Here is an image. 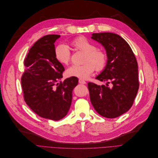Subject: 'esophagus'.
<instances>
[{"label":"esophagus","instance_id":"esophagus-1","mask_svg":"<svg viewBox=\"0 0 158 158\" xmlns=\"http://www.w3.org/2000/svg\"><path fill=\"white\" fill-rule=\"evenodd\" d=\"M78 81H79L80 84H86V81L83 80H81V79H79Z\"/></svg>","mask_w":158,"mask_h":158}]
</instances>
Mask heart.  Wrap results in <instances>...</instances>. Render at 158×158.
Segmentation results:
<instances>
[{
    "label": "heart",
    "mask_w": 158,
    "mask_h": 158,
    "mask_svg": "<svg viewBox=\"0 0 158 158\" xmlns=\"http://www.w3.org/2000/svg\"><path fill=\"white\" fill-rule=\"evenodd\" d=\"M72 46L76 50L85 52L84 64L73 65L67 69L65 73L69 77L80 79L88 78L94 72L102 71L106 66L107 56L105 52L96 49L95 45L84 36H79L71 42ZM55 57L63 65H67L71 60V52L65 44H59L55 49Z\"/></svg>",
    "instance_id": "1"
}]
</instances>
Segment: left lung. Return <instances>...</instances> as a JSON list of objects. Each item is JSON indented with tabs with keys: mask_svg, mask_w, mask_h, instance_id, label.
<instances>
[{
	"mask_svg": "<svg viewBox=\"0 0 158 158\" xmlns=\"http://www.w3.org/2000/svg\"><path fill=\"white\" fill-rule=\"evenodd\" d=\"M91 39L106 49L107 62L103 71L96 77L101 81H107L106 85L88 83L90 100L101 116L117 118L131 109L138 91L136 58L129 44L117 34L93 33Z\"/></svg>",
	"mask_w": 158,
	"mask_h": 158,
	"instance_id": "left-lung-1",
	"label": "left lung"
}]
</instances>
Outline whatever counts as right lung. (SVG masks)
Masks as SVG:
<instances>
[{"instance_id": "add662e5", "label": "right lung", "mask_w": 158, "mask_h": 158, "mask_svg": "<svg viewBox=\"0 0 158 158\" xmlns=\"http://www.w3.org/2000/svg\"><path fill=\"white\" fill-rule=\"evenodd\" d=\"M60 35H48L37 40L24 60L25 71L21 84L26 104L39 116L52 120L61 119L68 112L77 77L58 82L64 67L55 57V41Z\"/></svg>"}]
</instances>
